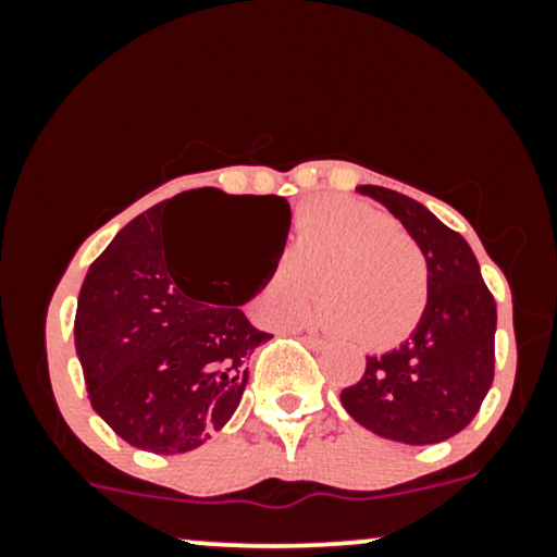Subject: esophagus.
<instances>
[{"instance_id":"esophagus-1","label":"esophagus","mask_w":557,"mask_h":557,"mask_svg":"<svg viewBox=\"0 0 557 557\" xmlns=\"http://www.w3.org/2000/svg\"><path fill=\"white\" fill-rule=\"evenodd\" d=\"M300 341L309 345L311 350H324V348H327V341H322V337H317V335H300Z\"/></svg>"}]
</instances>
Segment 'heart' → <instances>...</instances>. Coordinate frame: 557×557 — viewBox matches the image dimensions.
Returning a JSON list of instances; mask_svg holds the SVG:
<instances>
[{"label":"heart","instance_id":"heart-1","mask_svg":"<svg viewBox=\"0 0 557 557\" xmlns=\"http://www.w3.org/2000/svg\"><path fill=\"white\" fill-rule=\"evenodd\" d=\"M345 341L369 350L393 348L424 319L430 261L393 216L354 198H314L296 214L285 259L272 264L257 293L264 324L298 322L311 300Z\"/></svg>","mask_w":557,"mask_h":557}]
</instances>
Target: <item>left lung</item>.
<instances>
[{"label":"left lung","mask_w":557,"mask_h":557,"mask_svg":"<svg viewBox=\"0 0 557 557\" xmlns=\"http://www.w3.org/2000/svg\"><path fill=\"white\" fill-rule=\"evenodd\" d=\"M417 238L430 261V304L406 343L367 356V372L345 387V411L361 426L406 445H434L476 417L495 376L497 306L463 235L413 198L361 185Z\"/></svg>","instance_id":"1"}]
</instances>
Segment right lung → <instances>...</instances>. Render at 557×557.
I'll use <instances>...</instances> for the list:
<instances>
[{
  "label": "right lung",
  "instance_id": "1",
  "mask_svg": "<svg viewBox=\"0 0 557 557\" xmlns=\"http://www.w3.org/2000/svg\"><path fill=\"white\" fill-rule=\"evenodd\" d=\"M230 207L251 214L277 253L290 227L283 196L185 190L146 209L88 267L75 311V350L88 400L127 445L157 456L196 450L227 424L248 382V359L272 335L222 304L227 277L198 285L172 246L181 216ZM230 290V287H227Z\"/></svg>",
  "mask_w": 557,
  "mask_h": 557
}]
</instances>
